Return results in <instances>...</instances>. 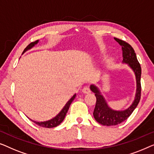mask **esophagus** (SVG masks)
I'll use <instances>...</instances> for the list:
<instances>
[{"label": "esophagus", "mask_w": 154, "mask_h": 154, "mask_svg": "<svg viewBox=\"0 0 154 154\" xmlns=\"http://www.w3.org/2000/svg\"><path fill=\"white\" fill-rule=\"evenodd\" d=\"M82 92L84 93V94H89V93H91V90L88 86H85L82 89Z\"/></svg>", "instance_id": "1"}]
</instances>
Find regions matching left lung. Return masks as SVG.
Returning a JSON list of instances; mask_svg holds the SVG:
<instances>
[{
  "mask_svg": "<svg viewBox=\"0 0 154 154\" xmlns=\"http://www.w3.org/2000/svg\"><path fill=\"white\" fill-rule=\"evenodd\" d=\"M122 47L123 63H125L132 69L135 75L136 93L133 103L124 110H114L109 107L105 98L101 94L98 86L95 84L90 86V89L95 94L96 97V104L94 112L95 119L103 125H115L122 123L131 116L137 106L141 98V66L138 62L136 54L133 47L125 41L114 38Z\"/></svg>",
  "mask_w": 154,
  "mask_h": 154,
  "instance_id": "1",
  "label": "left lung"
}]
</instances>
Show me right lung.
Masks as SVG:
<instances>
[{
  "mask_svg": "<svg viewBox=\"0 0 154 154\" xmlns=\"http://www.w3.org/2000/svg\"><path fill=\"white\" fill-rule=\"evenodd\" d=\"M38 42H39V40H36V41H35V42H31V44L28 45V46L26 47V49H24V50H23V54L26 52V51L29 50V49H31V48H33L35 45L38 44ZM75 97H76V94L73 95V96L72 97V98H71L68 102H67V103L66 104V105H65L63 108V109H61V111H60L59 113H58L56 116H54V117L53 119H51L46 121H40H40H33V120L31 119H30V120L33 121L35 123H36L37 125H40V126H41V127L48 128H50L56 127L57 125L60 124V123H61L62 121L64 120L65 116H66L67 112H68V109H69V107H70V105H71V103H72V102L74 100Z\"/></svg>",
  "mask_w": 154,
  "mask_h": 154,
  "instance_id": "add662e5",
  "label": "right lung"
}]
</instances>
